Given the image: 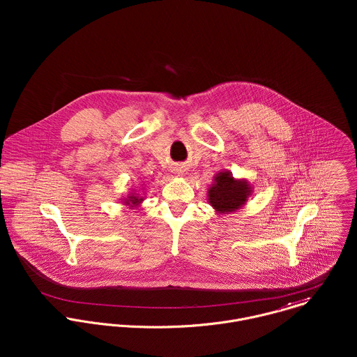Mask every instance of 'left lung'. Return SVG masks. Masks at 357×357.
Returning a JSON list of instances; mask_svg holds the SVG:
<instances>
[{"label": "left lung", "instance_id": "1", "mask_svg": "<svg viewBox=\"0 0 357 357\" xmlns=\"http://www.w3.org/2000/svg\"><path fill=\"white\" fill-rule=\"evenodd\" d=\"M253 195V185L246 178H235L229 170H221L207 188V202L217 214H228L242 208Z\"/></svg>", "mask_w": 357, "mask_h": 357}]
</instances>
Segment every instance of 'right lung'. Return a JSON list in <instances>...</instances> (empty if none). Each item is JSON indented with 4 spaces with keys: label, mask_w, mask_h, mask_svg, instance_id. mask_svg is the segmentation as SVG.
Returning a JSON list of instances; mask_svg holds the SVG:
<instances>
[{
    "label": "right lung",
    "mask_w": 357,
    "mask_h": 357,
    "mask_svg": "<svg viewBox=\"0 0 357 357\" xmlns=\"http://www.w3.org/2000/svg\"><path fill=\"white\" fill-rule=\"evenodd\" d=\"M144 194H140L139 191L136 190H132L129 191V194L126 195V198H122V204L125 206H129V208H135V207H139L140 204H143L144 201Z\"/></svg>",
    "instance_id": "1"
}]
</instances>
